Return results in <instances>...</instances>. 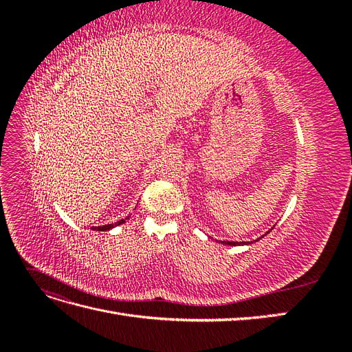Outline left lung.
<instances>
[{"instance_id":"obj_1","label":"left lung","mask_w":352,"mask_h":352,"mask_svg":"<svg viewBox=\"0 0 352 352\" xmlns=\"http://www.w3.org/2000/svg\"><path fill=\"white\" fill-rule=\"evenodd\" d=\"M225 245H239L241 242H230V241H223ZM242 243H250V242H242Z\"/></svg>"}]
</instances>
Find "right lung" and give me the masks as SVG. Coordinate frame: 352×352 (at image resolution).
Masks as SVG:
<instances>
[{"mask_svg":"<svg viewBox=\"0 0 352 352\" xmlns=\"http://www.w3.org/2000/svg\"><path fill=\"white\" fill-rule=\"evenodd\" d=\"M126 219H129V217H126ZM126 219H124V220H126ZM124 220H120V221H117V223H113V225H105V226L94 228V230H109V229H111V228H114V226H117V225H122V223H124Z\"/></svg>","mask_w":352,"mask_h":352,"instance_id":"1","label":"right lung"}]
</instances>
